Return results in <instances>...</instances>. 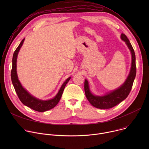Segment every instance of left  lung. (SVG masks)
I'll use <instances>...</instances> for the list:
<instances>
[{
	"mask_svg": "<svg viewBox=\"0 0 149 149\" xmlns=\"http://www.w3.org/2000/svg\"><path fill=\"white\" fill-rule=\"evenodd\" d=\"M121 39L125 42L127 47L130 51L132 54V65L129 74L125 82L118 88L111 91L104 95H94L90 91L88 82L85 79L84 90L86 97L90 103L94 107L100 109H111L124 100L129 95L136 75V55L134 51L130 44V42L125 35L121 33Z\"/></svg>",
	"mask_w": 149,
	"mask_h": 149,
	"instance_id": "left-lung-1",
	"label": "left lung"
}]
</instances>
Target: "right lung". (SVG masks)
<instances>
[{
	"mask_svg": "<svg viewBox=\"0 0 149 149\" xmlns=\"http://www.w3.org/2000/svg\"><path fill=\"white\" fill-rule=\"evenodd\" d=\"M25 40V38L21 41L20 44L14 52L13 58H12V68L11 71V79L13 84V86L15 90V91L20 100L27 107L33 109V110L39 111V112H44L51 110L55 107L57 105L58 102L59 101L63 90L65 87L68 83V82L70 80L71 77L68 78L65 82H63L61 87L58 93L52 99L47 100H39L31 94H29L21 85L19 80L18 79V77L16 71V62H17V57L18 53L22 47L24 42Z\"/></svg>",
	"mask_w": 149,
	"mask_h": 149,
	"instance_id": "add662e5",
	"label": "right lung"
}]
</instances>
